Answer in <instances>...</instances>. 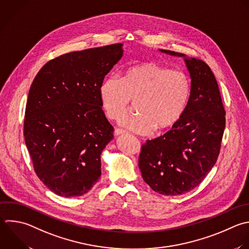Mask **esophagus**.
Instances as JSON below:
<instances>
[{"instance_id":"obj_1","label":"esophagus","mask_w":249,"mask_h":249,"mask_svg":"<svg viewBox=\"0 0 249 249\" xmlns=\"http://www.w3.org/2000/svg\"><path fill=\"white\" fill-rule=\"evenodd\" d=\"M124 130H123V129H115V131H114V135L115 136H120V135H122V134H124Z\"/></svg>"}]
</instances>
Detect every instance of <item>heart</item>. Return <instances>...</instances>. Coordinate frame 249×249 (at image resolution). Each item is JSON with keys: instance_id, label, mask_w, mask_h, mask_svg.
I'll return each instance as SVG.
<instances>
[{"instance_id": "1", "label": "heart", "mask_w": 249, "mask_h": 249, "mask_svg": "<svg viewBox=\"0 0 249 249\" xmlns=\"http://www.w3.org/2000/svg\"><path fill=\"white\" fill-rule=\"evenodd\" d=\"M102 109L108 119L120 122L126 115L130 101L137 115L123 125L141 135L162 132L173 127L183 116L191 94V82L182 71L155 62L127 68L119 78L108 76L98 89Z\"/></svg>"}]
</instances>
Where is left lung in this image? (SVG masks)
Segmentation results:
<instances>
[{"instance_id": "8db88e82", "label": "left lung", "mask_w": 249, "mask_h": 249, "mask_svg": "<svg viewBox=\"0 0 249 249\" xmlns=\"http://www.w3.org/2000/svg\"><path fill=\"white\" fill-rule=\"evenodd\" d=\"M183 57L191 77V94L186 110L169 131L142 145L139 168L144 181L157 193L178 196L199 185L215 164L225 129L217 81L202 60Z\"/></svg>"}]
</instances>
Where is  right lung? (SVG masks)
<instances>
[{
	"mask_svg": "<svg viewBox=\"0 0 249 249\" xmlns=\"http://www.w3.org/2000/svg\"><path fill=\"white\" fill-rule=\"evenodd\" d=\"M124 54L123 44L73 52L43 66L29 90L24 138L40 180L60 196L88 193L114 138L98 89Z\"/></svg>",
	"mask_w": 249,
	"mask_h": 249,
	"instance_id": "obj_1",
	"label": "right lung"
}]
</instances>
